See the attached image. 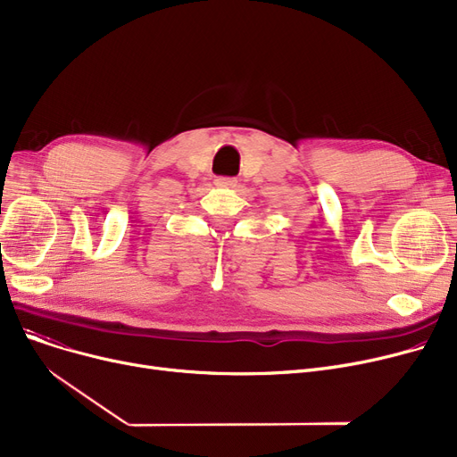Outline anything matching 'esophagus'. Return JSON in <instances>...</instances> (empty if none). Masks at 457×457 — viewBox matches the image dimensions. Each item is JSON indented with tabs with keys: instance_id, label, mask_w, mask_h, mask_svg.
Wrapping results in <instances>:
<instances>
[{
	"instance_id": "esophagus-1",
	"label": "esophagus",
	"mask_w": 457,
	"mask_h": 457,
	"mask_svg": "<svg viewBox=\"0 0 457 457\" xmlns=\"http://www.w3.org/2000/svg\"><path fill=\"white\" fill-rule=\"evenodd\" d=\"M214 185L216 187H224V188H233L237 185V179H233V178H216Z\"/></svg>"
}]
</instances>
